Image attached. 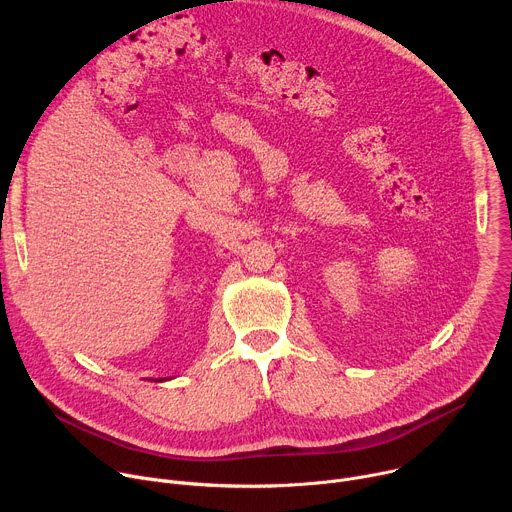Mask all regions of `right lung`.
Segmentation results:
<instances>
[{"label":"right lung","instance_id":"right-lung-1","mask_svg":"<svg viewBox=\"0 0 512 512\" xmlns=\"http://www.w3.org/2000/svg\"><path fill=\"white\" fill-rule=\"evenodd\" d=\"M152 381H154V379H152ZM160 381H162V379H160Z\"/></svg>","mask_w":512,"mask_h":512}]
</instances>
